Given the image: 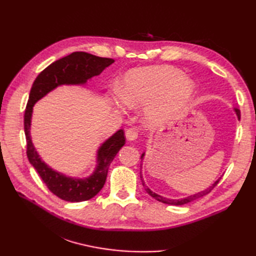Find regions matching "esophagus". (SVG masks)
<instances>
[{
  "instance_id": "esophagus-1",
  "label": "esophagus",
  "mask_w": 256,
  "mask_h": 256,
  "mask_svg": "<svg viewBox=\"0 0 256 256\" xmlns=\"http://www.w3.org/2000/svg\"><path fill=\"white\" fill-rule=\"evenodd\" d=\"M138 131L135 128H128L126 132H125V138L128 140H135L138 138Z\"/></svg>"
}]
</instances>
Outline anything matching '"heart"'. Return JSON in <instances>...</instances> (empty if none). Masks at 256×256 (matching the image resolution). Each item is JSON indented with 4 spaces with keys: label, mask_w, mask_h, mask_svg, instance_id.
Segmentation results:
<instances>
[{
    "label": "heart",
    "mask_w": 256,
    "mask_h": 256,
    "mask_svg": "<svg viewBox=\"0 0 256 256\" xmlns=\"http://www.w3.org/2000/svg\"><path fill=\"white\" fill-rule=\"evenodd\" d=\"M194 84L184 72L170 66L132 69L124 74L121 91L108 98L118 112L144 108V121L150 128H162L187 106Z\"/></svg>",
    "instance_id": "obj_1"
}]
</instances>
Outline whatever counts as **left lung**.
I'll return each mask as SVG.
<instances>
[{"instance_id": "obj_1", "label": "left lung", "mask_w": 256, "mask_h": 256, "mask_svg": "<svg viewBox=\"0 0 256 256\" xmlns=\"http://www.w3.org/2000/svg\"><path fill=\"white\" fill-rule=\"evenodd\" d=\"M234 112H236V114L238 118L240 120V116H240V110H238V108H234ZM144 155H145V153H143L142 156H140V160H144ZM140 180H142V184H143V186H144V188H145V190H146V192H148L150 196H152V197H153L154 199L160 201V202H162V204H172V206H182V204H186L192 202V201H194V200H196V199H198V198H200V197H204V196H206V194H208L211 192V190L214 189V188L216 186V184H218V182H219V180H220V178L218 179V180H216L214 184H212L209 188H206V189L202 190V192H197V194H190V196H188V197L180 198V199H170V198L162 197V196H160V194H157L152 192V190H150L148 186H146L142 175H140Z\"/></svg>"}]
</instances>
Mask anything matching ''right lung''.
<instances>
[{
	"instance_id": "add662e5",
	"label": "right lung",
	"mask_w": 256,
	"mask_h": 256,
	"mask_svg": "<svg viewBox=\"0 0 256 256\" xmlns=\"http://www.w3.org/2000/svg\"><path fill=\"white\" fill-rule=\"evenodd\" d=\"M113 62L114 60L111 58L98 57L84 52H74L50 64L37 76L32 86L24 114L27 157L32 167L40 174L42 182L46 184L47 188L57 197L69 202H80L94 198L104 186L108 166L125 144L124 132L123 130H118L101 144L96 152V166L89 177H69L62 172L54 170L45 162H42L32 145L30 138L32 108L38 100L57 86L62 84H86V81L94 76H99Z\"/></svg>"
}]
</instances>
